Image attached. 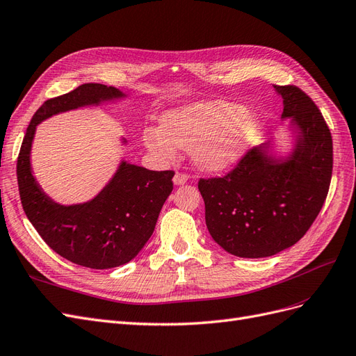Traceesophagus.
I'll list each match as a JSON object with an SVG mask.
<instances>
[{
    "label": "esophagus",
    "mask_w": 356,
    "mask_h": 356,
    "mask_svg": "<svg viewBox=\"0 0 356 356\" xmlns=\"http://www.w3.org/2000/svg\"><path fill=\"white\" fill-rule=\"evenodd\" d=\"M187 179H188V177L186 174H181V172H177V174L174 175V184L175 186H182V184H186Z\"/></svg>",
    "instance_id": "34e87169"
}]
</instances>
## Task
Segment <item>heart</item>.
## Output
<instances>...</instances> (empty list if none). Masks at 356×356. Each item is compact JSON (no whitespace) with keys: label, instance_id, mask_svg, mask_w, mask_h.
Masks as SVG:
<instances>
[{"label":"heart","instance_id":"b5f03b06","mask_svg":"<svg viewBox=\"0 0 356 356\" xmlns=\"http://www.w3.org/2000/svg\"><path fill=\"white\" fill-rule=\"evenodd\" d=\"M257 114L225 101L196 102L163 114L159 126H147L143 143L161 161H172L178 148L190 149L200 170L220 172L238 163L258 132Z\"/></svg>","mask_w":356,"mask_h":356}]
</instances>
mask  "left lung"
Instances as JSON below:
<instances>
[{
  "instance_id": "left-lung-1",
  "label": "left lung",
  "mask_w": 356,
  "mask_h": 356,
  "mask_svg": "<svg viewBox=\"0 0 356 356\" xmlns=\"http://www.w3.org/2000/svg\"><path fill=\"white\" fill-rule=\"evenodd\" d=\"M291 145L275 141L251 149L224 178L200 179L204 220L212 239L242 258L272 257L297 243L325 202L332 172V139L318 106L296 86H275Z\"/></svg>"
}]
</instances>
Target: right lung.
<instances>
[{
    "label": "right lung",
    "mask_w": 356,
    "mask_h": 356,
    "mask_svg": "<svg viewBox=\"0 0 356 356\" xmlns=\"http://www.w3.org/2000/svg\"><path fill=\"white\" fill-rule=\"evenodd\" d=\"M126 98L113 86L86 83L46 101L32 117L17 159L19 193L28 220L53 251L89 268L118 267L138 255L152 238L161 207L174 188V172L148 170L122 159L90 200L62 204L42 191L32 174V144L37 126L53 115ZM122 145H127L126 138Z\"/></svg>",
    "instance_id": "right-lung-1"
}]
</instances>
